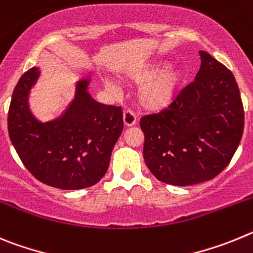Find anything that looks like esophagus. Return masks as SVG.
<instances>
[{
  "mask_svg": "<svg viewBox=\"0 0 253 253\" xmlns=\"http://www.w3.org/2000/svg\"><path fill=\"white\" fill-rule=\"evenodd\" d=\"M124 124L126 127H131L136 124V116L131 110H126L124 112Z\"/></svg>",
  "mask_w": 253,
  "mask_h": 253,
  "instance_id": "34e87169",
  "label": "esophagus"
}]
</instances>
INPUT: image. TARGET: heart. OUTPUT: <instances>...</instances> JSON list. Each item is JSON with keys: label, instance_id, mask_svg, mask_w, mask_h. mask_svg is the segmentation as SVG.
<instances>
[{"label": "heart", "instance_id": "1", "mask_svg": "<svg viewBox=\"0 0 253 253\" xmlns=\"http://www.w3.org/2000/svg\"><path fill=\"white\" fill-rule=\"evenodd\" d=\"M132 79L143 83L138 90V103L151 112H159L170 106L176 95L181 82V72L175 67H166L165 63H152L132 74ZM107 87L111 82L104 81Z\"/></svg>", "mask_w": 253, "mask_h": 253}]
</instances>
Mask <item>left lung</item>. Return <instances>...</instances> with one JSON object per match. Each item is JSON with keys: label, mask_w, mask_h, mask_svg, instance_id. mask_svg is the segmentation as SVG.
I'll return each instance as SVG.
<instances>
[{"label": "left lung", "mask_w": 253, "mask_h": 253, "mask_svg": "<svg viewBox=\"0 0 253 253\" xmlns=\"http://www.w3.org/2000/svg\"><path fill=\"white\" fill-rule=\"evenodd\" d=\"M194 82L168 108L143 116V159L158 180L186 186L211 180L233 158L245 126L237 82L211 54L199 51Z\"/></svg>", "instance_id": "1"}]
</instances>
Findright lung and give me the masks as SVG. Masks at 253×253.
Segmentation results:
<instances>
[{"instance_id": "1", "label": "right lung", "mask_w": 253, "mask_h": 253, "mask_svg": "<svg viewBox=\"0 0 253 253\" xmlns=\"http://www.w3.org/2000/svg\"><path fill=\"white\" fill-rule=\"evenodd\" d=\"M40 72L27 70L15 87L8 110L10 140L26 169L39 181L64 190L98 183L124 129L122 108L98 103L88 93L89 78L77 82L65 112L40 122L31 113L29 94Z\"/></svg>"}]
</instances>
